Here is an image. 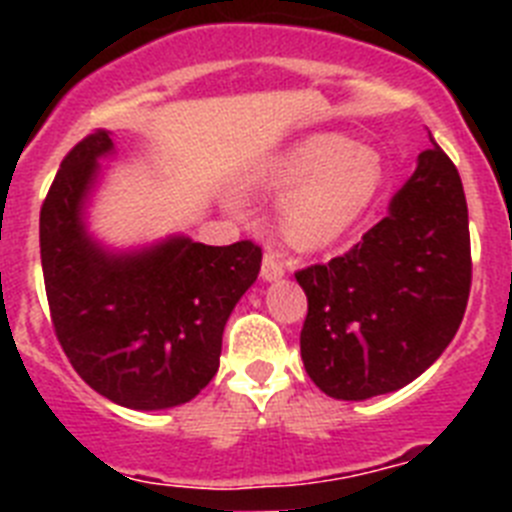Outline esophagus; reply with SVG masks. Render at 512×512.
I'll use <instances>...</instances> for the list:
<instances>
[{"label": "esophagus", "mask_w": 512, "mask_h": 512, "mask_svg": "<svg viewBox=\"0 0 512 512\" xmlns=\"http://www.w3.org/2000/svg\"><path fill=\"white\" fill-rule=\"evenodd\" d=\"M284 274H287V264L279 259L277 253H266L264 261H261V279H264V282H277Z\"/></svg>", "instance_id": "34e87169"}]
</instances>
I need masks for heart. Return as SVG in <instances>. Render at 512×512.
Masks as SVG:
<instances>
[{"label":"heart","instance_id":"heart-1","mask_svg":"<svg viewBox=\"0 0 512 512\" xmlns=\"http://www.w3.org/2000/svg\"><path fill=\"white\" fill-rule=\"evenodd\" d=\"M264 197H282L279 233L292 248L318 251L336 243L369 212L384 187L377 148L346 135L315 133L266 158L248 179Z\"/></svg>","mask_w":512,"mask_h":512}]
</instances>
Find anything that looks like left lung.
<instances>
[{
  "mask_svg": "<svg viewBox=\"0 0 512 512\" xmlns=\"http://www.w3.org/2000/svg\"><path fill=\"white\" fill-rule=\"evenodd\" d=\"M431 143L364 241L295 274L307 295L302 364L328 397L400 390L443 354L464 318L467 197L451 158Z\"/></svg>",
  "mask_w": 512,
  "mask_h": 512,
  "instance_id": "left-lung-1",
  "label": "left lung"
}]
</instances>
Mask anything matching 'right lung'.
<instances>
[{"label":"right lung","mask_w":512,"mask_h":512,"mask_svg":"<svg viewBox=\"0 0 512 512\" xmlns=\"http://www.w3.org/2000/svg\"><path fill=\"white\" fill-rule=\"evenodd\" d=\"M117 153L107 130L63 158L40 210L45 295L79 377L115 405L169 410L215 377L230 312L261 269L251 241L205 246L174 233L115 248L89 228V205Z\"/></svg>","instance_id":"right-lung-1"}]
</instances>
